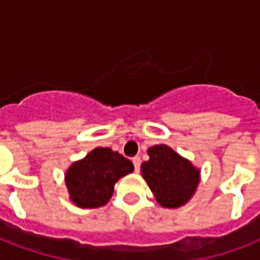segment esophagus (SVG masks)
Here are the masks:
<instances>
[{
  "label": "esophagus",
  "instance_id": "1",
  "mask_svg": "<svg viewBox=\"0 0 260 260\" xmlns=\"http://www.w3.org/2000/svg\"><path fill=\"white\" fill-rule=\"evenodd\" d=\"M132 163H134L135 171L138 173V171L140 170V163H142V160H140V158H139V156H135V158H132Z\"/></svg>",
  "mask_w": 260,
  "mask_h": 260
}]
</instances>
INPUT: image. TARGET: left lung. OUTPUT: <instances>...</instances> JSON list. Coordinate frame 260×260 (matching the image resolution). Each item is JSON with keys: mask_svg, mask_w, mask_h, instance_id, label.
I'll return each instance as SVG.
<instances>
[{"mask_svg": "<svg viewBox=\"0 0 260 260\" xmlns=\"http://www.w3.org/2000/svg\"><path fill=\"white\" fill-rule=\"evenodd\" d=\"M150 160L142 165V175L165 208H178L189 201L200 182V171L170 147L148 148Z\"/></svg>", "mask_w": 260, "mask_h": 260, "instance_id": "left-lung-1", "label": "left lung"}]
</instances>
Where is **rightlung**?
<instances>
[{
  "label": "right lung",
  "instance_id": "1",
  "mask_svg": "<svg viewBox=\"0 0 260 260\" xmlns=\"http://www.w3.org/2000/svg\"><path fill=\"white\" fill-rule=\"evenodd\" d=\"M134 171L129 159L110 148H95L66 173V185L77 206L98 208L113 194L114 183Z\"/></svg>",
  "mask_w": 260,
  "mask_h": 260
}]
</instances>
